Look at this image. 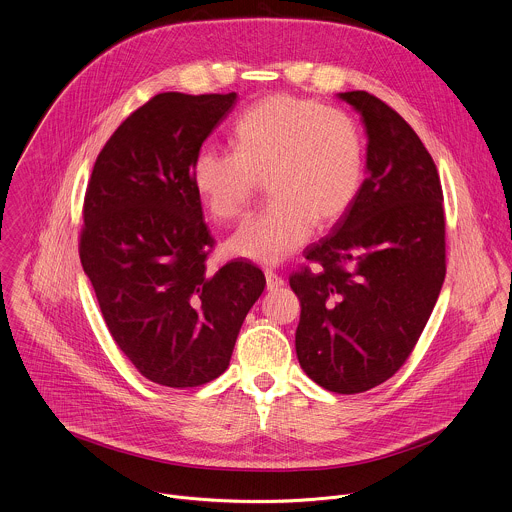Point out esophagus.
I'll return each instance as SVG.
<instances>
[{"mask_svg":"<svg viewBox=\"0 0 512 512\" xmlns=\"http://www.w3.org/2000/svg\"><path fill=\"white\" fill-rule=\"evenodd\" d=\"M264 274H266V288H268V290H278L280 286H284V280H282V276H278L276 272H272V270H266Z\"/></svg>","mask_w":512,"mask_h":512,"instance_id":"obj_1","label":"esophagus"}]
</instances>
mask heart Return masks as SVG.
<instances>
[{
    "mask_svg": "<svg viewBox=\"0 0 512 512\" xmlns=\"http://www.w3.org/2000/svg\"><path fill=\"white\" fill-rule=\"evenodd\" d=\"M232 144L234 152L202 148L192 162V182L218 220L244 218L266 184L270 204L228 242L240 258L286 260L308 242L314 224L338 222L360 192V130L338 108L290 94L264 98L240 116Z\"/></svg>",
    "mask_w": 512,
    "mask_h": 512,
    "instance_id": "heart-1",
    "label": "heart"
}]
</instances>
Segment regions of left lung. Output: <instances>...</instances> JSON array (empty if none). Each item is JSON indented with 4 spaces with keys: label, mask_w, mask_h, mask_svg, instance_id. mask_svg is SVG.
Returning <instances> with one entry per match:
<instances>
[{
    "label": "left lung",
    "mask_w": 512,
    "mask_h": 512,
    "mask_svg": "<svg viewBox=\"0 0 512 512\" xmlns=\"http://www.w3.org/2000/svg\"><path fill=\"white\" fill-rule=\"evenodd\" d=\"M368 134L352 208L290 274L302 312L296 354L336 394L366 392L412 354L446 274V218L436 164L410 124L368 92H344Z\"/></svg>",
    "instance_id": "obj_1"
}]
</instances>
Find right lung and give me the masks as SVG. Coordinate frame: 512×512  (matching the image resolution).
I'll list each match as a JSON object with an SVG mask.
<instances>
[{"instance_id": "1", "label": "right lung", "mask_w": 512, "mask_h": 512, "mask_svg": "<svg viewBox=\"0 0 512 512\" xmlns=\"http://www.w3.org/2000/svg\"><path fill=\"white\" fill-rule=\"evenodd\" d=\"M236 94L164 92L132 112L96 158L84 196L80 260L104 322L148 380L192 388L218 378L264 272L232 260L210 272L192 162Z\"/></svg>"}]
</instances>
